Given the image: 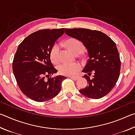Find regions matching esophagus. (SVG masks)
Listing matches in <instances>:
<instances>
[{"label": "esophagus", "instance_id": "obj_1", "mask_svg": "<svg viewBox=\"0 0 135 135\" xmlns=\"http://www.w3.org/2000/svg\"><path fill=\"white\" fill-rule=\"evenodd\" d=\"M70 78L71 79L73 80H78L79 77H74V76H70Z\"/></svg>", "mask_w": 135, "mask_h": 135}]
</instances>
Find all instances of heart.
Here are the masks:
<instances>
[{
    "instance_id": "heart-1",
    "label": "heart",
    "mask_w": 135,
    "mask_h": 135,
    "mask_svg": "<svg viewBox=\"0 0 135 135\" xmlns=\"http://www.w3.org/2000/svg\"><path fill=\"white\" fill-rule=\"evenodd\" d=\"M65 46L76 55H79L83 52L84 47L81 41L74 38H70L64 42ZM59 45L53 46L50 52V57L52 62L57 64L59 62ZM81 70V65L79 63H64L58 67L59 72L64 76H74Z\"/></svg>"
}]
</instances>
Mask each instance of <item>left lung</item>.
<instances>
[{
	"label": "left lung",
	"instance_id": "1",
	"mask_svg": "<svg viewBox=\"0 0 135 135\" xmlns=\"http://www.w3.org/2000/svg\"><path fill=\"white\" fill-rule=\"evenodd\" d=\"M66 35L83 43L89 58L82 71L88 85L79 91L91 99L105 97L115 86L120 76L121 61L115 42L105 34L86 28H65ZM93 74L92 78H90Z\"/></svg>",
	"mask_w": 135,
	"mask_h": 135
}]
</instances>
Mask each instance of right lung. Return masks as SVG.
<instances>
[{
    "label": "right lung",
    "mask_w": 135,
    "mask_h": 135,
    "mask_svg": "<svg viewBox=\"0 0 135 135\" xmlns=\"http://www.w3.org/2000/svg\"><path fill=\"white\" fill-rule=\"evenodd\" d=\"M64 33V28L40 30L18 45L12 62L13 74L21 92L35 101L45 102L56 97L66 79L49 77L58 71L51 62L50 52Z\"/></svg>",
    "instance_id": "1"
}]
</instances>
